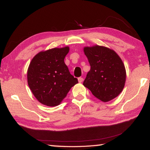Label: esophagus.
Listing matches in <instances>:
<instances>
[{
	"label": "esophagus",
	"instance_id": "34e87169",
	"mask_svg": "<svg viewBox=\"0 0 150 150\" xmlns=\"http://www.w3.org/2000/svg\"><path fill=\"white\" fill-rule=\"evenodd\" d=\"M78 81H79V83H82L83 81V79L82 77H79L78 78Z\"/></svg>",
	"mask_w": 150,
	"mask_h": 150
}]
</instances>
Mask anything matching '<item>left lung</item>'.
I'll return each mask as SVG.
<instances>
[{"label": "left lung", "instance_id": "obj_1", "mask_svg": "<svg viewBox=\"0 0 150 150\" xmlns=\"http://www.w3.org/2000/svg\"><path fill=\"white\" fill-rule=\"evenodd\" d=\"M83 51L91 65L83 85L103 102L114 99L125 85L126 73L122 60L113 50L101 45L84 47Z\"/></svg>", "mask_w": 150, "mask_h": 150}]
</instances>
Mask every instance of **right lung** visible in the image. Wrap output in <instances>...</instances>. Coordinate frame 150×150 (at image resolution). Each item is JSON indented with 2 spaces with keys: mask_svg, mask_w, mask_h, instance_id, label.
Returning <instances> with one entry per match:
<instances>
[{
  "mask_svg": "<svg viewBox=\"0 0 150 150\" xmlns=\"http://www.w3.org/2000/svg\"><path fill=\"white\" fill-rule=\"evenodd\" d=\"M69 52L68 46L42 51L30 62L27 71L28 84L42 105H60L71 88L78 83L77 79L71 75L64 62Z\"/></svg>",
  "mask_w": 150,
  "mask_h": 150,
  "instance_id": "1",
  "label": "right lung"
}]
</instances>
